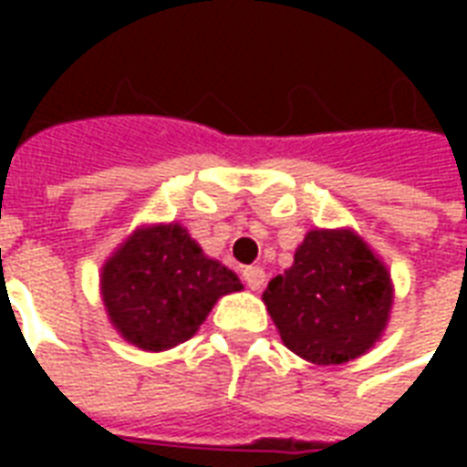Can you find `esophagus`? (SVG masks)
I'll return each instance as SVG.
<instances>
[{"mask_svg": "<svg viewBox=\"0 0 467 467\" xmlns=\"http://www.w3.org/2000/svg\"><path fill=\"white\" fill-rule=\"evenodd\" d=\"M242 278L252 291H259L266 281V274H264L262 266H247V269H242Z\"/></svg>", "mask_w": 467, "mask_h": 467, "instance_id": "34e87169", "label": "esophagus"}]
</instances>
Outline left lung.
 Here are the masks:
<instances>
[{"instance_id": "1", "label": "left lung", "mask_w": 467, "mask_h": 467, "mask_svg": "<svg viewBox=\"0 0 467 467\" xmlns=\"http://www.w3.org/2000/svg\"><path fill=\"white\" fill-rule=\"evenodd\" d=\"M264 303L281 339L306 361L332 366L366 354L388 322L390 274L348 230H312Z\"/></svg>"}]
</instances>
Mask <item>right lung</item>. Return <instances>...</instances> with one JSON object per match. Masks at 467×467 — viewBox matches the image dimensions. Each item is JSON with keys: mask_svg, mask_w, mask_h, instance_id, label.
I'll use <instances>...</instances> for the list:
<instances>
[{"mask_svg": "<svg viewBox=\"0 0 467 467\" xmlns=\"http://www.w3.org/2000/svg\"><path fill=\"white\" fill-rule=\"evenodd\" d=\"M240 288V278L208 259L182 225L135 233L101 276L113 327L148 351L191 339L215 300Z\"/></svg>", "mask_w": 467, "mask_h": 467, "instance_id": "add662e5", "label": "right lung"}]
</instances>
